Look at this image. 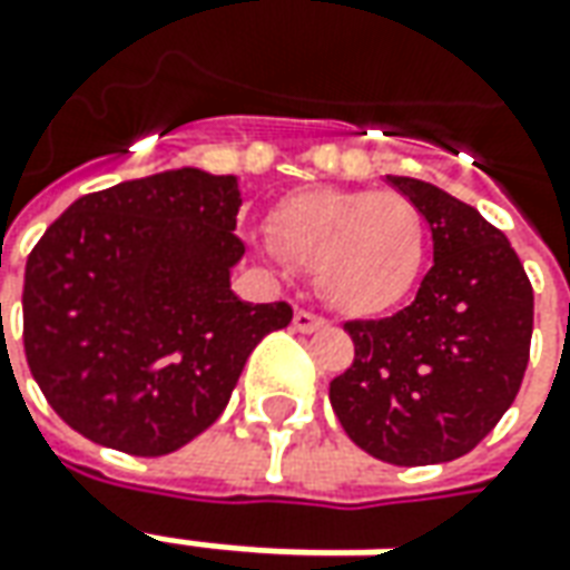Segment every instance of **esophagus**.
Wrapping results in <instances>:
<instances>
[{"label": "esophagus", "instance_id": "esophagus-1", "mask_svg": "<svg viewBox=\"0 0 570 570\" xmlns=\"http://www.w3.org/2000/svg\"><path fill=\"white\" fill-rule=\"evenodd\" d=\"M293 327H296L299 334H317V331H327V327H331V321H327L324 315L308 312V308H296V315H293Z\"/></svg>", "mask_w": 570, "mask_h": 570}]
</instances>
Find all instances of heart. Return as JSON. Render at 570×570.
<instances>
[{
  "label": "heart",
  "mask_w": 570,
  "mask_h": 570,
  "mask_svg": "<svg viewBox=\"0 0 570 570\" xmlns=\"http://www.w3.org/2000/svg\"><path fill=\"white\" fill-rule=\"evenodd\" d=\"M274 249L317 274L324 299L355 315L390 308L415 286L428 227L402 193L312 187L286 193L268 215Z\"/></svg>",
  "instance_id": "obj_1"
}]
</instances>
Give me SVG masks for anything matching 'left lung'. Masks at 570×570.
Masks as SVG:
<instances>
[{"instance_id":"8db88e82","label":"left lung","mask_w":570,"mask_h":570,"mask_svg":"<svg viewBox=\"0 0 570 570\" xmlns=\"http://www.w3.org/2000/svg\"><path fill=\"white\" fill-rule=\"evenodd\" d=\"M433 234L415 302L346 321L355 358L331 405L367 455L399 468L462 459L509 412L530 362L533 286L505 234L415 177H390Z\"/></svg>"}]
</instances>
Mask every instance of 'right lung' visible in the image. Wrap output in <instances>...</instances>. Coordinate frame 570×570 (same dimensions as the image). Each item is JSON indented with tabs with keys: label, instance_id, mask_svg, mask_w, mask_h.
Listing matches in <instances>:
<instances>
[{
	"label": "right lung",
	"instance_id": "add662e5",
	"mask_svg": "<svg viewBox=\"0 0 570 570\" xmlns=\"http://www.w3.org/2000/svg\"><path fill=\"white\" fill-rule=\"evenodd\" d=\"M236 212V177L177 168L49 224L27 255L24 355L68 428L155 459L218 421L249 352L293 317L234 296Z\"/></svg>",
	"mask_w": 570,
	"mask_h": 570
}]
</instances>
